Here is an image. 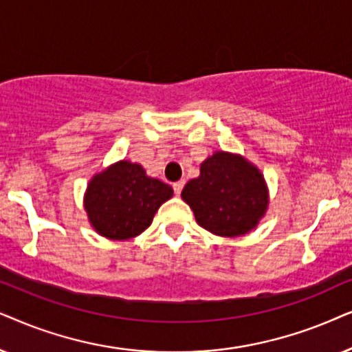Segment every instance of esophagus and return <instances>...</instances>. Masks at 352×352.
<instances>
[{
  "mask_svg": "<svg viewBox=\"0 0 352 352\" xmlns=\"http://www.w3.org/2000/svg\"><path fill=\"white\" fill-rule=\"evenodd\" d=\"M184 186H185V182H184V180H179V182H175V184L172 185V188H173V193H175V195H180V193H182V190H184Z\"/></svg>",
  "mask_w": 352,
  "mask_h": 352,
  "instance_id": "1",
  "label": "esophagus"
}]
</instances>
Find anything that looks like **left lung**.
<instances>
[{
	"label": "left lung",
	"instance_id": "left-lung-1",
	"mask_svg": "<svg viewBox=\"0 0 352 352\" xmlns=\"http://www.w3.org/2000/svg\"><path fill=\"white\" fill-rule=\"evenodd\" d=\"M182 198L196 222L219 236L252 230L269 203L262 173L246 159L223 151L201 164V175L185 185Z\"/></svg>",
	"mask_w": 352,
	"mask_h": 352
}]
</instances>
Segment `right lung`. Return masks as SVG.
<instances>
[{"instance_id": "add662e5", "label": "right lung", "mask_w": 352, "mask_h": 352, "mask_svg": "<svg viewBox=\"0 0 352 352\" xmlns=\"http://www.w3.org/2000/svg\"><path fill=\"white\" fill-rule=\"evenodd\" d=\"M172 195L170 186L148 177L140 164L120 161L93 177L85 209L100 235L127 240L146 230L159 206Z\"/></svg>"}]
</instances>
